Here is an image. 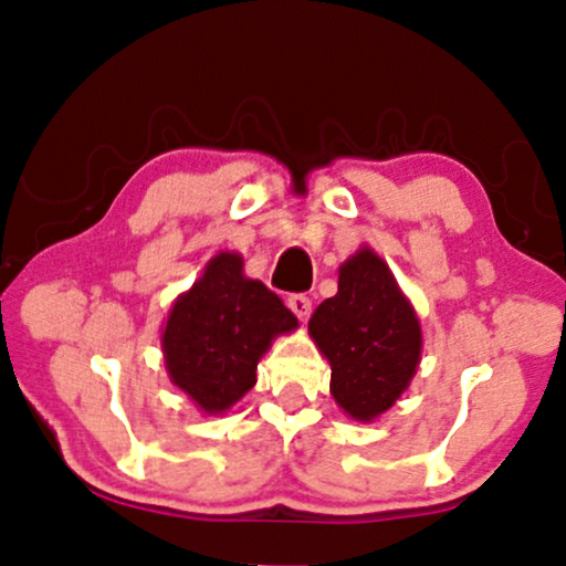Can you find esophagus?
<instances>
[{
  "mask_svg": "<svg viewBox=\"0 0 566 566\" xmlns=\"http://www.w3.org/2000/svg\"><path fill=\"white\" fill-rule=\"evenodd\" d=\"M289 308L298 316L301 322H306L308 314H312V301H308V296H304V293H296V296L289 298Z\"/></svg>",
  "mask_w": 566,
  "mask_h": 566,
  "instance_id": "1",
  "label": "esophagus"
}]
</instances>
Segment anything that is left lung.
Returning a JSON list of instances; mask_svg holds the SVG:
<instances>
[{
	"instance_id": "8db88e82",
	"label": "left lung",
	"mask_w": 566,
	"mask_h": 566,
	"mask_svg": "<svg viewBox=\"0 0 566 566\" xmlns=\"http://www.w3.org/2000/svg\"><path fill=\"white\" fill-rule=\"evenodd\" d=\"M308 335L332 368V397L355 422L389 412L422 358L415 306L370 247L339 265L337 293L316 306Z\"/></svg>"
}]
</instances>
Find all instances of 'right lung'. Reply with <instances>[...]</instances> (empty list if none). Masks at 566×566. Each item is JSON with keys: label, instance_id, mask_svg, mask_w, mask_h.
<instances>
[{"label": "right lung", "instance_id": "1", "mask_svg": "<svg viewBox=\"0 0 566 566\" xmlns=\"http://www.w3.org/2000/svg\"><path fill=\"white\" fill-rule=\"evenodd\" d=\"M298 319L262 281L244 275L239 252H219L203 275L175 298L161 353L177 389L203 415H223L258 381V363Z\"/></svg>", "mask_w": 566, "mask_h": 566}]
</instances>
